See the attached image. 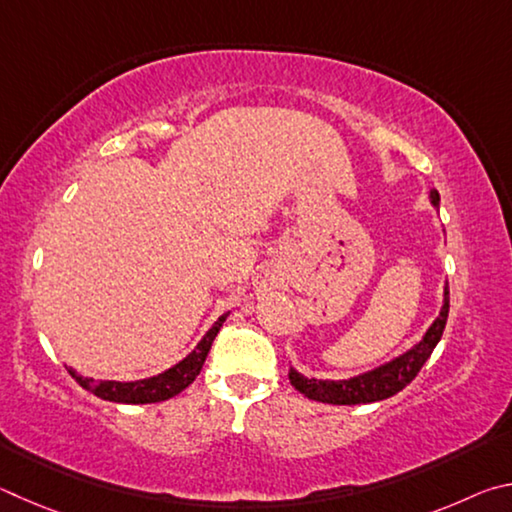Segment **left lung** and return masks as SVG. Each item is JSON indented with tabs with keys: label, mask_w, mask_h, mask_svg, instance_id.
Listing matches in <instances>:
<instances>
[{
	"label": "left lung",
	"mask_w": 512,
	"mask_h": 512,
	"mask_svg": "<svg viewBox=\"0 0 512 512\" xmlns=\"http://www.w3.org/2000/svg\"><path fill=\"white\" fill-rule=\"evenodd\" d=\"M429 204L438 211L441 195L436 188L429 191ZM447 312H450V290L447 283L443 285V303L438 310V317L432 321V326L425 330V335L418 342L402 351L400 355L391 357L389 362L373 366L369 371H362L351 378L342 380H324V378H308L290 366V382L303 396L317 402H328V405H369V402H380L391 396H396L407 384L416 378L423 364L429 360V355L441 342L443 330L447 324Z\"/></svg>",
	"instance_id": "8db88e82"
}]
</instances>
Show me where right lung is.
I'll list each match as a JSON object with an SVG mask.
<instances>
[{
	"instance_id": "obj_1",
	"label": "right lung",
	"mask_w": 512,
	"mask_h": 512,
	"mask_svg": "<svg viewBox=\"0 0 512 512\" xmlns=\"http://www.w3.org/2000/svg\"><path fill=\"white\" fill-rule=\"evenodd\" d=\"M227 317L229 312H224L222 317H218V321H213V326L206 330L204 337L186 357H182V360L170 366V369L161 371L157 375H150V378L128 380V382L96 380V378H87V375H80L76 369H71V366H67V371L71 373V378H74L80 387L87 389L89 393H94V396L110 402H121V405H148V402H161V400L175 398L177 393H182L188 384L200 375L213 339L218 335V330L222 328L224 321H227Z\"/></svg>"
}]
</instances>
